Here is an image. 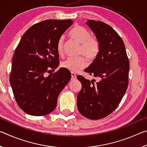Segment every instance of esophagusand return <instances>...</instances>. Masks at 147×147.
Here are the masks:
<instances>
[{
	"instance_id": "esophagus-1",
	"label": "esophagus",
	"mask_w": 147,
	"mask_h": 147,
	"mask_svg": "<svg viewBox=\"0 0 147 147\" xmlns=\"http://www.w3.org/2000/svg\"><path fill=\"white\" fill-rule=\"evenodd\" d=\"M71 79L73 80H76V74L74 73H71Z\"/></svg>"
}]
</instances>
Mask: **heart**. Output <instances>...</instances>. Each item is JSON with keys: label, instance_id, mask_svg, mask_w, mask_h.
I'll return each instance as SVG.
<instances>
[{"label": "heart", "instance_id": "obj_1", "mask_svg": "<svg viewBox=\"0 0 147 147\" xmlns=\"http://www.w3.org/2000/svg\"><path fill=\"white\" fill-rule=\"evenodd\" d=\"M69 35L72 38L81 44L80 54H82L89 60L94 59L99 52V42L96 38L91 37L90 32L81 26H76L71 29ZM64 37L61 36L57 42L56 50L59 55L63 54ZM88 62L84 57L69 58L61 63L62 67L72 73H78L86 67Z\"/></svg>", "mask_w": 147, "mask_h": 147}]
</instances>
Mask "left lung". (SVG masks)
I'll use <instances>...</instances> for the list:
<instances>
[{
  "label": "left lung",
  "instance_id": "obj_1",
  "mask_svg": "<svg viewBox=\"0 0 147 147\" xmlns=\"http://www.w3.org/2000/svg\"><path fill=\"white\" fill-rule=\"evenodd\" d=\"M86 24L99 42V52L84 71L98 81L94 83L95 80L77 76L82 84L77 95V108L85 117L97 120L112 113L125 94L130 62L123 39L112 27L93 20H88Z\"/></svg>",
  "mask_w": 147,
  "mask_h": 147
}]
</instances>
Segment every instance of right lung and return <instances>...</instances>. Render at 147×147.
I'll list each match as a JSON object with an SVG mask.
<instances>
[{
  "label": "right lung",
  "mask_w": 147,
  "mask_h": 147,
  "mask_svg": "<svg viewBox=\"0 0 147 147\" xmlns=\"http://www.w3.org/2000/svg\"><path fill=\"white\" fill-rule=\"evenodd\" d=\"M72 20H45L31 26L21 39L12 59L9 82L15 99L27 114L43 116L56 108L58 97L71 78L59 65L57 42Z\"/></svg>",
  "instance_id": "obj_1"
}]
</instances>
